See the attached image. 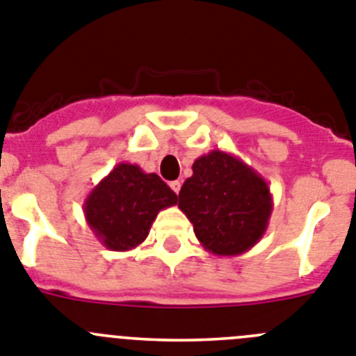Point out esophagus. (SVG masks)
Masks as SVG:
<instances>
[{
  "instance_id": "esophagus-1",
  "label": "esophagus",
  "mask_w": 356,
  "mask_h": 356,
  "mask_svg": "<svg viewBox=\"0 0 356 356\" xmlns=\"http://www.w3.org/2000/svg\"><path fill=\"white\" fill-rule=\"evenodd\" d=\"M170 188L174 190V193H179L181 191V181H172Z\"/></svg>"
}]
</instances>
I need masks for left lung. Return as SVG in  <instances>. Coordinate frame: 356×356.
Masks as SVG:
<instances>
[{
	"label": "left lung",
	"instance_id": "left-lung-1",
	"mask_svg": "<svg viewBox=\"0 0 356 356\" xmlns=\"http://www.w3.org/2000/svg\"><path fill=\"white\" fill-rule=\"evenodd\" d=\"M179 209L193 223L195 236L207 252L234 257L261 241L273 197L259 172L216 149L195 159L193 175L179 191Z\"/></svg>",
	"mask_w": 356,
	"mask_h": 356
}]
</instances>
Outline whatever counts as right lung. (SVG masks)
Returning a JSON list of instances; mask_svg holds the SVG:
<instances>
[{
    "instance_id": "obj_1",
    "label": "right lung",
    "mask_w": 356,
    "mask_h": 356,
    "mask_svg": "<svg viewBox=\"0 0 356 356\" xmlns=\"http://www.w3.org/2000/svg\"><path fill=\"white\" fill-rule=\"evenodd\" d=\"M177 204V195L156 174L138 165L118 163L101 179L83 204L95 238L113 252H127L145 241L159 211Z\"/></svg>"
}]
</instances>
